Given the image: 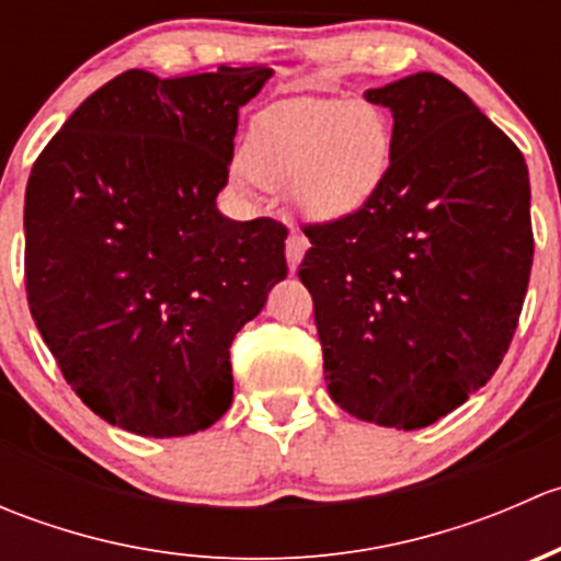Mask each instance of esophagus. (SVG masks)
Returning a JSON list of instances; mask_svg holds the SVG:
<instances>
[{
    "label": "esophagus",
    "mask_w": 561,
    "mask_h": 561,
    "mask_svg": "<svg viewBox=\"0 0 561 561\" xmlns=\"http://www.w3.org/2000/svg\"><path fill=\"white\" fill-rule=\"evenodd\" d=\"M307 247H309V241L304 239L301 233H296V230H293V233L287 236L285 254H287V265H290V271H296L298 265H301V260H304V252H307Z\"/></svg>",
    "instance_id": "34e87169"
}]
</instances>
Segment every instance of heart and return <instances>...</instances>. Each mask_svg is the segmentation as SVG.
<instances>
[{"label": "heart", "mask_w": 561, "mask_h": 561, "mask_svg": "<svg viewBox=\"0 0 561 561\" xmlns=\"http://www.w3.org/2000/svg\"><path fill=\"white\" fill-rule=\"evenodd\" d=\"M390 151L393 133L377 105L290 100L254 118L244 165L263 186L287 192L301 217L336 222L375 197Z\"/></svg>", "instance_id": "1"}]
</instances>
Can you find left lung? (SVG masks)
<instances>
[{
  "instance_id": "obj_1",
  "label": "left lung",
  "mask_w": 561,
  "mask_h": 561,
  "mask_svg": "<svg viewBox=\"0 0 561 561\" xmlns=\"http://www.w3.org/2000/svg\"><path fill=\"white\" fill-rule=\"evenodd\" d=\"M369 103L393 116L380 190L353 217L309 225L328 393L388 428L432 426L502 364L529 285V171L511 138L437 72Z\"/></svg>"
}]
</instances>
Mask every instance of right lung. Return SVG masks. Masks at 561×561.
<instances>
[{"instance_id":"add662e5","label":"right lung","mask_w":561,"mask_h":561,"mask_svg":"<svg viewBox=\"0 0 561 561\" xmlns=\"http://www.w3.org/2000/svg\"><path fill=\"white\" fill-rule=\"evenodd\" d=\"M271 67L127 70L61 124L26 184V298L111 426L186 437L233 401L230 344L287 276L285 225L217 208L239 107Z\"/></svg>"}]
</instances>
